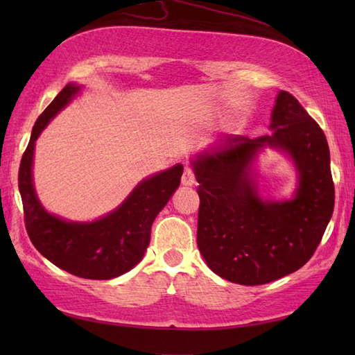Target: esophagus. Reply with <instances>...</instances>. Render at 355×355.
I'll list each match as a JSON object with an SVG mask.
<instances>
[{
	"instance_id": "34e87169",
	"label": "esophagus",
	"mask_w": 355,
	"mask_h": 355,
	"mask_svg": "<svg viewBox=\"0 0 355 355\" xmlns=\"http://www.w3.org/2000/svg\"><path fill=\"white\" fill-rule=\"evenodd\" d=\"M182 184L183 186H193L195 184V173L192 169L186 168L183 172V177H182Z\"/></svg>"
}]
</instances>
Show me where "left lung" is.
<instances>
[{
  "mask_svg": "<svg viewBox=\"0 0 355 355\" xmlns=\"http://www.w3.org/2000/svg\"><path fill=\"white\" fill-rule=\"evenodd\" d=\"M270 135H233L191 160L200 183L197 244L209 268L241 285H262L304 267L334 210L325 134L296 97L279 92ZM268 146L285 152L298 172L293 198L263 200L251 166Z\"/></svg>",
  "mask_w": 355,
  "mask_h": 355,
  "instance_id": "1",
  "label": "left lung"
}]
</instances>
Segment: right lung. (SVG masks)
I'll return each mask as SVG.
<instances>
[{
    "mask_svg": "<svg viewBox=\"0 0 355 355\" xmlns=\"http://www.w3.org/2000/svg\"><path fill=\"white\" fill-rule=\"evenodd\" d=\"M80 85L69 84L37 117L21 158L18 187L28 238L36 250L56 267L84 279H112L141 261L150 241V225L180 186L183 164L154 173L134 187L117 209L92 223L69 221L49 214L33 186L35 141Z\"/></svg>",
    "mask_w": 355,
    "mask_h": 355,
    "instance_id": "1",
    "label": "right lung"
}]
</instances>
